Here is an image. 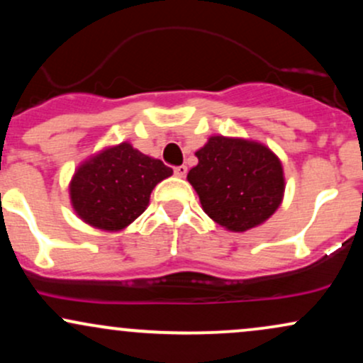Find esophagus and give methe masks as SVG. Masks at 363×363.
I'll list each match as a JSON object with an SVG mask.
<instances>
[{"label":"esophagus","mask_w":363,"mask_h":363,"mask_svg":"<svg viewBox=\"0 0 363 363\" xmlns=\"http://www.w3.org/2000/svg\"><path fill=\"white\" fill-rule=\"evenodd\" d=\"M174 174H176L177 177H184L187 174V167L186 165H177V167H174Z\"/></svg>","instance_id":"esophagus-1"}]
</instances>
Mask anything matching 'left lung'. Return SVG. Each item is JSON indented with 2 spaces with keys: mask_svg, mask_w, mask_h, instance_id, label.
<instances>
[{
  "mask_svg": "<svg viewBox=\"0 0 363 363\" xmlns=\"http://www.w3.org/2000/svg\"><path fill=\"white\" fill-rule=\"evenodd\" d=\"M196 157L198 165L189 170L187 181L198 193L205 213L227 230L257 227L281 205V162L266 145L211 136Z\"/></svg>",
  "mask_w": 363,
  "mask_h": 363,
  "instance_id": "obj_1",
  "label": "left lung"
}]
</instances>
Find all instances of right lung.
I'll return each instance as SVG.
<instances>
[{
	"instance_id": "1",
	"label": "right lung",
	"mask_w": 363,
	"mask_h": 363,
	"mask_svg": "<svg viewBox=\"0 0 363 363\" xmlns=\"http://www.w3.org/2000/svg\"><path fill=\"white\" fill-rule=\"evenodd\" d=\"M170 176L172 169L164 162L124 141L74 170L69 198L74 213L90 227L119 232L147 210L153 187Z\"/></svg>"
}]
</instances>
